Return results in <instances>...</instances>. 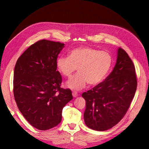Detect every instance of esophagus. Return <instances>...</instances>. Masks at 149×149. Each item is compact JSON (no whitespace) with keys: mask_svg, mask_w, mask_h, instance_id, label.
Listing matches in <instances>:
<instances>
[{"mask_svg":"<svg viewBox=\"0 0 149 149\" xmlns=\"http://www.w3.org/2000/svg\"><path fill=\"white\" fill-rule=\"evenodd\" d=\"M72 96L74 97H77L78 96V93L76 91H73L72 92Z\"/></svg>","mask_w":149,"mask_h":149,"instance_id":"1","label":"esophagus"}]
</instances>
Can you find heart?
Instances as JSON below:
<instances>
[{
  "mask_svg": "<svg viewBox=\"0 0 149 149\" xmlns=\"http://www.w3.org/2000/svg\"><path fill=\"white\" fill-rule=\"evenodd\" d=\"M112 64V57L107 51L99 50L89 46L74 49L68 56H59L56 68L65 77L70 78L77 68L78 73L67 82L69 88L79 90L86 87L96 86L104 79Z\"/></svg>",
  "mask_w": 149,
  "mask_h": 149,
  "instance_id": "1",
  "label": "heart"
}]
</instances>
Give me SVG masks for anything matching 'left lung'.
<instances>
[{
    "label": "left lung",
    "mask_w": 149,
    "mask_h": 149,
    "mask_svg": "<svg viewBox=\"0 0 149 149\" xmlns=\"http://www.w3.org/2000/svg\"><path fill=\"white\" fill-rule=\"evenodd\" d=\"M137 86L134 63L127 52L119 47L111 73L104 81L82 94L86 102L84 113L86 125L99 131L116 125L129 109Z\"/></svg>",
    "instance_id": "1"
}]
</instances>
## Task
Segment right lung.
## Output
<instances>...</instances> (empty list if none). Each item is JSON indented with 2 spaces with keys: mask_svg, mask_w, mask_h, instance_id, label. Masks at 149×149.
<instances>
[{
  "mask_svg": "<svg viewBox=\"0 0 149 149\" xmlns=\"http://www.w3.org/2000/svg\"><path fill=\"white\" fill-rule=\"evenodd\" d=\"M65 45L47 40L31 45L18 59L13 75V95L21 113L39 130L58 125L63 107L73 99L61 87L56 59Z\"/></svg>",
  "mask_w": 149,
  "mask_h": 149,
  "instance_id": "1",
  "label": "right lung"
}]
</instances>
